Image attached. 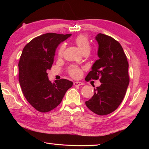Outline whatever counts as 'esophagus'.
I'll return each instance as SVG.
<instances>
[{
  "instance_id": "34e87169",
  "label": "esophagus",
  "mask_w": 149,
  "mask_h": 149,
  "mask_svg": "<svg viewBox=\"0 0 149 149\" xmlns=\"http://www.w3.org/2000/svg\"><path fill=\"white\" fill-rule=\"evenodd\" d=\"M74 85H75V86H79V85H84V84H83L82 82H80V81H75L74 83Z\"/></svg>"
}]
</instances>
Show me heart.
I'll use <instances>...</instances> for the list:
<instances>
[{
    "instance_id": "b5f03b06",
    "label": "heart",
    "mask_w": 149,
    "mask_h": 149,
    "mask_svg": "<svg viewBox=\"0 0 149 149\" xmlns=\"http://www.w3.org/2000/svg\"><path fill=\"white\" fill-rule=\"evenodd\" d=\"M74 41L75 44L77 45L78 48L80 49L81 51L84 52L85 51H90L91 49V45L89 39H87V37L84 35H80L79 36H77L76 38L75 39ZM65 49V45L62 44L61 46L58 49V54L59 56H61L63 52H64V50ZM69 74L71 75L72 77L74 78H78L81 75V69L80 68L75 66H71L69 68Z\"/></svg>"
}]
</instances>
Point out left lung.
<instances>
[{
    "instance_id": "left-lung-1",
    "label": "left lung",
    "mask_w": 149,
    "mask_h": 149,
    "mask_svg": "<svg viewBox=\"0 0 149 149\" xmlns=\"http://www.w3.org/2000/svg\"><path fill=\"white\" fill-rule=\"evenodd\" d=\"M95 39L99 44V59L86 78L88 81L100 79L101 85L94 89V95L85 104L95 114L104 116L116 110L125 97L130 83L129 64L119 42L102 33L98 34Z\"/></svg>"
}]
</instances>
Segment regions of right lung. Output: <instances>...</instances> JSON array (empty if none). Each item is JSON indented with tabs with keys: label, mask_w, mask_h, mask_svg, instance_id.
<instances>
[{
	"label": "right lung",
	"mask_w": 149,
	"mask_h": 149,
	"mask_svg": "<svg viewBox=\"0 0 149 149\" xmlns=\"http://www.w3.org/2000/svg\"><path fill=\"white\" fill-rule=\"evenodd\" d=\"M71 35L47 33L32 39L24 48L18 64L19 82L24 97L39 112L53 110L73 85L65 79L51 83L47 72L53 64L57 47Z\"/></svg>",
	"instance_id": "obj_1"
}]
</instances>
